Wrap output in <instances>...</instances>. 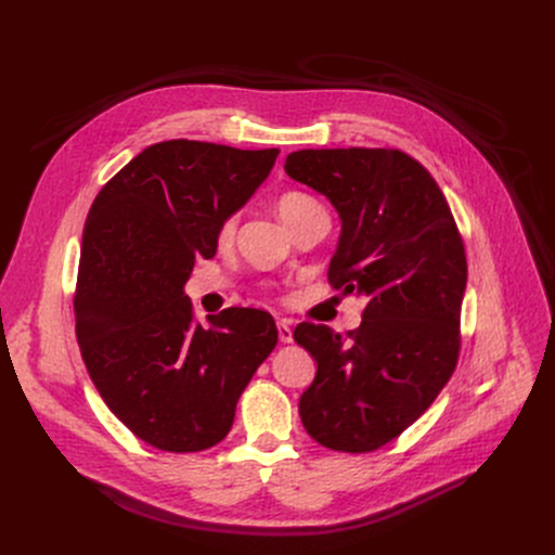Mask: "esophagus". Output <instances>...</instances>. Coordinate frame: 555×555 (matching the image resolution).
<instances>
[{
    "label": "esophagus",
    "mask_w": 555,
    "mask_h": 555,
    "mask_svg": "<svg viewBox=\"0 0 555 555\" xmlns=\"http://www.w3.org/2000/svg\"><path fill=\"white\" fill-rule=\"evenodd\" d=\"M278 334L282 343H292L294 340V330H292V321H280L278 323Z\"/></svg>",
    "instance_id": "obj_1"
}]
</instances>
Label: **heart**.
<instances>
[{
    "label": "heart",
    "mask_w": 555,
    "mask_h": 555,
    "mask_svg": "<svg viewBox=\"0 0 555 555\" xmlns=\"http://www.w3.org/2000/svg\"><path fill=\"white\" fill-rule=\"evenodd\" d=\"M319 207H321L319 203H315L311 196H307L302 192H284L278 198V212H280V217L286 225L296 221V219H300V217H305L307 212H313V209H319ZM234 223H236L234 217L221 219V223L217 228V242L219 244L230 242V236L234 232Z\"/></svg>",
    "instance_id": "b5f03b06"
}]
</instances>
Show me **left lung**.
Wrapping results in <instances>:
<instances>
[{"label": "left lung", "instance_id": "obj_1", "mask_svg": "<svg viewBox=\"0 0 555 555\" xmlns=\"http://www.w3.org/2000/svg\"><path fill=\"white\" fill-rule=\"evenodd\" d=\"M286 173L330 198L340 240L327 280L365 296L348 336L300 323L319 363L300 398L307 434L336 452H375L425 413L461 350L463 236L431 173L400 149H302Z\"/></svg>", "mask_w": 555, "mask_h": 555}]
</instances>
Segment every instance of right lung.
<instances>
[{
  "label": "right lung",
  "mask_w": 555,
  "mask_h": 555,
  "mask_svg": "<svg viewBox=\"0 0 555 555\" xmlns=\"http://www.w3.org/2000/svg\"><path fill=\"white\" fill-rule=\"evenodd\" d=\"M278 153L157 142L90 207L74 292L78 348L103 402L155 450L221 442L275 348L269 311L228 307L201 325L182 286L196 259L215 257L221 219L255 194Z\"/></svg>",
  "instance_id": "obj_1"
}]
</instances>
